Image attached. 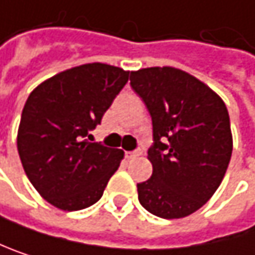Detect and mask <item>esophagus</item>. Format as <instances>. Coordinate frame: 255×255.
<instances>
[{"mask_svg":"<svg viewBox=\"0 0 255 255\" xmlns=\"http://www.w3.org/2000/svg\"><path fill=\"white\" fill-rule=\"evenodd\" d=\"M141 154H142V150H135V151H128L126 153V157L128 159H135V157H138Z\"/></svg>","mask_w":255,"mask_h":255,"instance_id":"34e87169","label":"esophagus"}]
</instances>
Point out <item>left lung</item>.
Masks as SVG:
<instances>
[{
	"mask_svg": "<svg viewBox=\"0 0 255 255\" xmlns=\"http://www.w3.org/2000/svg\"><path fill=\"white\" fill-rule=\"evenodd\" d=\"M130 86L153 122V175L136 186L139 203L160 218L187 217L211 199L227 171L233 139L226 104L172 66L132 71Z\"/></svg>",
	"mask_w": 255,
	"mask_h": 255,
	"instance_id": "1",
	"label": "left lung"
}]
</instances>
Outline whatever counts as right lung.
<instances>
[{
	"label": "right lung",
	"instance_id": "right-lung-1",
	"mask_svg": "<svg viewBox=\"0 0 255 255\" xmlns=\"http://www.w3.org/2000/svg\"><path fill=\"white\" fill-rule=\"evenodd\" d=\"M129 80V71L86 64L37 86L26 99L17 151L26 177L49 203L78 211L96 203L123 151L86 140Z\"/></svg>",
	"mask_w": 255,
	"mask_h": 255
}]
</instances>
